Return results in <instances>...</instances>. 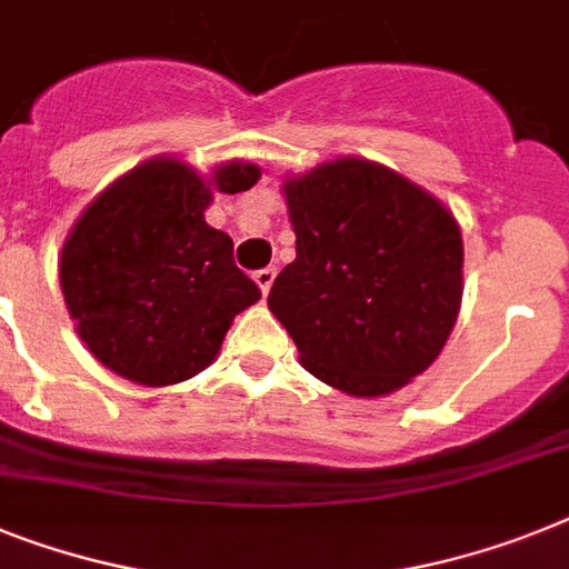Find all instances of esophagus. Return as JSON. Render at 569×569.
Segmentation results:
<instances>
[{"label": "esophagus", "instance_id": "esophagus-1", "mask_svg": "<svg viewBox=\"0 0 569 569\" xmlns=\"http://www.w3.org/2000/svg\"><path fill=\"white\" fill-rule=\"evenodd\" d=\"M274 266H266V269H260V271H254V280H257V286H260V292L262 295H269V289H271V283H274Z\"/></svg>", "mask_w": 569, "mask_h": 569}]
</instances>
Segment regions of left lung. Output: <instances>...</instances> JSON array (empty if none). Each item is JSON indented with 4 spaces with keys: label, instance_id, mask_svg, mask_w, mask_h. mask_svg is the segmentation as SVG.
Wrapping results in <instances>:
<instances>
[{
    "label": "left lung",
    "instance_id": "1",
    "mask_svg": "<svg viewBox=\"0 0 569 569\" xmlns=\"http://www.w3.org/2000/svg\"><path fill=\"white\" fill-rule=\"evenodd\" d=\"M295 257L269 292L309 373L388 396L433 365L462 300V237L437 196L367 159L283 184Z\"/></svg>",
    "mask_w": 569,
    "mask_h": 569
}]
</instances>
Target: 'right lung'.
Instances as JSON below:
<instances>
[{
    "label": "right lung",
    "mask_w": 569,
    "mask_h": 569,
    "mask_svg": "<svg viewBox=\"0 0 569 569\" xmlns=\"http://www.w3.org/2000/svg\"><path fill=\"white\" fill-rule=\"evenodd\" d=\"M260 167L219 164L202 179L159 156L114 179L63 242L60 286L78 336L123 379L164 388L202 373L260 289L233 262L226 231L204 222L217 193L254 188Z\"/></svg>",
    "instance_id": "right-lung-1"
}]
</instances>
